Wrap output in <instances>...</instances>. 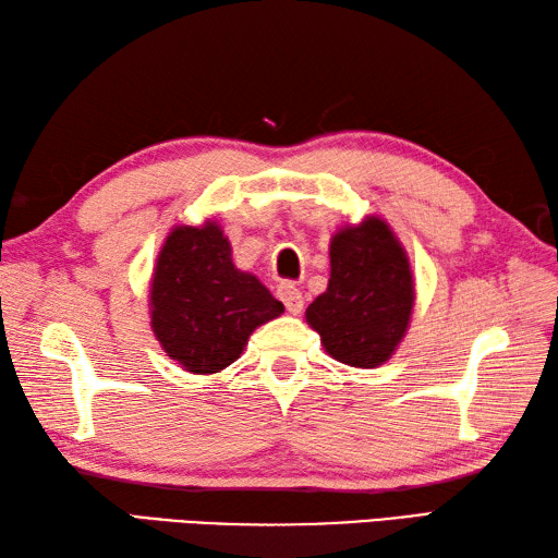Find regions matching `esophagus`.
<instances>
[{
    "label": "esophagus",
    "mask_w": 558,
    "mask_h": 558,
    "mask_svg": "<svg viewBox=\"0 0 558 558\" xmlns=\"http://www.w3.org/2000/svg\"><path fill=\"white\" fill-rule=\"evenodd\" d=\"M278 298L282 300V304H286V310L290 314H302L304 298H302V292H300L298 286H294V282H280Z\"/></svg>",
    "instance_id": "obj_1"
}]
</instances>
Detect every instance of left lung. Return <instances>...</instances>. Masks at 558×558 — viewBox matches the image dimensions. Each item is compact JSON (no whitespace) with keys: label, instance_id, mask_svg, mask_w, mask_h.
Segmentation results:
<instances>
[{"label":"left lung","instance_id":"obj_1","mask_svg":"<svg viewBox=\"0 0 558 558\" xmlns=\"http://www.w3.org/2000/svg\"><path fill=\"white\" fill-rule=\"evenodd\" d=\"M412 302L405 252L384 220L369 218L333 236L328 290L310 304L306 322L330 357L372 369L405 336Z\"/></svg>","mask_w":558,"mask_h":558}]
</instances>
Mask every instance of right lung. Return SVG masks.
Wrapping results in <instances>:
<instances>
[{"label": "right lung", "instance_id": "obj_1", "mask_svg": "<svg viewBox=\"0 0 558 558\" xmlns=\"http://www.w3.org/2000/svg\"><path fill=\"white\" fill-rule=\"evenodd\" d=\"M150 306L160 345L194 374L225 369L256 326L286 312L266 286L234 268L216 222L172 230L153 272Z\"/></svg>", "mask_w": 558, "mask_h": 558}]
</instances>
